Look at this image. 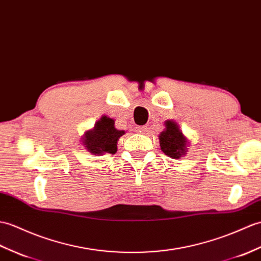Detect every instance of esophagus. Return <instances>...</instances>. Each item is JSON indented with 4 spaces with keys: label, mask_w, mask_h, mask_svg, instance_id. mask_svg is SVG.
Masks as SVG:
<instances>
[{
    "label": "esophagus",
    "mask_w": 261,
    "mask_h": 261,
    "mask_svg": "<svg viewBox=\"0 0 261 261\" xmlns=\"http://www.w3.org/2000/svg\"><path fill=\"white\" fill-rule=\"evenodd\" d=\"M135 131L138 132V133H144L145 131H147V126L144 125H137L135 128Z\"/></svg>",
    "instance_id": "obj_1"
}]
</instances>
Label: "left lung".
<instances>
[{"instance_id":"left-lung-1","label":"left lung","mask_w":261,"mask_h":261,"mask_svg":"<svg viewBox=\"0 0 261 261\" xmlns=\"http://www.w3.org/2000/svg\"><path fill=\"white\" fill-rule=\"evenodd\" d=\"M159 137L160 147L163 153L177 159L186 154L187 140L179 129V125L173 121H167L166 130L161 132Z\"/></svg>"}]
</instances>
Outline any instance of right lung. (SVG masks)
Returning a JSON list of instances; mask_svg holds the SVG:
<instances>
[{
    "label": "right lung",
    "mask_w": 261,
    "mask_h": 261,
    "mask_svg": "<svg viewBox=\"0 0 261 261\" xmlns=\"http://www.w3.org/2000/svg\"><path fill=\"white\" fill-rule=\"evenodd\" d=\"M124 131L114 128V121L108 117H102L95 123L94 129L86 133L83 144L93 154L117 152V142Z\"/></svg>",
    "instance_id": "add662e5"
}]
</instances>
